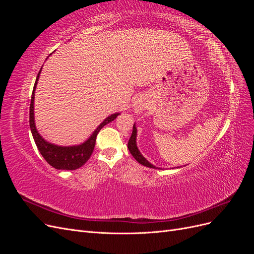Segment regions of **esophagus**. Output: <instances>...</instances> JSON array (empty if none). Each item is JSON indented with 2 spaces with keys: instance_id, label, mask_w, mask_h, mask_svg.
Returning a JSON list of instances; mask_svg holds the SVG:
<instances>
[{
  "instance_id": "1",
  "label": "esophagus",
  "mask_w": 254,
  "mask_h": 254,
  "mask_svg": "<svg viewBox=\"0 0 254 254\" xmlns=\"http://www.w3.org/2000/svg\"><path fill=\"white\" fill-rule=\"evenodd\" d=\"M147 107H148V102L146 101L144 97H141V98L137 99V101L133 105V108H134L135 113L142 112L143 110H145L146 108H147Z\"/></svg>"
}]
</instances>
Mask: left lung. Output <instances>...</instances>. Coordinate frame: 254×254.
I'll return each instance as SVG.
<instances>
[{
	"label": "left lung",
	"mask_w": 254,
	"mask_h": 254,
	"mask_svg": "<svg viewBox=\"0 0 254 254\" xmlns=\"http://www.w3.org/2000/svg\"><path fill=\"white\" fill-rule=\"evenodd\" d=\"M136 128L135 126L133 125V129H132V134L131 136H130V139L128 141V149L130 151V153H131L132 157L139 162L140 164L144 165V166H147V167H151V168H156L155 166H153L152 164H150L147 160H146L142 155L141 152L139 151V149H137L136 147Z\"/></svg>",
	"instance_id": "obj_1"
}]
</instances>
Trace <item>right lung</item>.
<instances>
[{"instance_id":"right-lung-1","label":"right lung","mask_w":254,"mask_h":254,"mask_svg":"<svg viewBox=\"0 0 254 254\" xmlns=\"http://www.w3.org/2000/svg\"><path fill=\"white\" fill-rule=\"evenodd\" d=\"M40 72H41V68L37 75L32 98H30V106H29V126H30V130H32L33 137L42 157L51 166L56 168V170L74 171L76 168L81 167L90 159L92 152H93L95 147L96 136H97V133L99 132V130H101L105 125L108 124V123L117 119L119 113H114L111 115V117L107 118L102 124L96 128L93 134L89 137V140H87L81 145L70 146V147H63V146H57V145L48 143L47 141H44V139H42L39 133H38L35 126V121H34V98H35L34 96H35V89L37 86L38 78H39Z\"/></svg>"}]
</instances>
